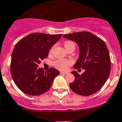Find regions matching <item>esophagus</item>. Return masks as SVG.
I'll use <instances>...</instances> for the list:
<instances>
[{
  "instance_id": "esophagus-1",
  "label": "esophagus",
  "mask_w": 122,
  "mask_h": 122,
  "mask_svg": "<svg viewBox=\"0 0 122 122\" xmlns=\"http://www.w3.org/2000/svg\"><path fill=\"white\" fill-rule=\"evenodd\" d=\"M60 74L62 75H66V74H67V72H62V71H61V72H60Z\"/></svg>"
}]
</instances>
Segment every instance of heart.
<instances>
[{
    "mask_svg": "<svg viewBox=\"0 0 122 122\" xmlns=\"http://www.w3.org/2000/svg\"><path fill=\"white\" fill-rule=\"evenodd\" d=\"M75 46L74 44L71 41H66L64 42V46L66 49H68L70 46ZM54 48V46L51 47L49 51V54H51L53 52ZM72 61L71 60L68 59H59L56 60L53 62V66L58 70H61V71H66L68 70V67L71 65H72Z\"/></svg>",
    "mask_w": 122,
    "mask_h": 122,
    "instance_id": "1",
    "label": "heart"
}]
</instances>
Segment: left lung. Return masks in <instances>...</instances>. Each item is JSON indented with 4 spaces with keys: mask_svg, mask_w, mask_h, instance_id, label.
<instances>
[{
    "mask_svg": "<svg viewBox=\"0 0 122 122\" xmlns=\"http://www.w3.org/2000/svg\"><path fill=\"white\" fill-rule=\"evenodd\" d=\"M76 42L80 49V56L74 66L76 69H84L80 75L71 73L75 80L70 87L76 94L90 96L102 88L110 74L111 62L106 45L102 39L89 32H79L64 35Z\"/></svg>",
    "mask_w": 122,
    "mask_h": 122,
    "instance_id": "left-lung-1",
    "label": "left lung"
}]
</instances>
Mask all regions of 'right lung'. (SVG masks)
Returning a JSON list of instances; mask_svg holds the SVG:
<instances>
[{"instance_id": "1", "label": "right lung", "mask_w": 122, "mask_h": 122, "mask_svg": "<svg viewBox=\"0 0 122 122\" xmlns=\"http://www.w3.org/2000/svg\"><path fill=\"white\" fill-rule=\"evenodd\" d=\"M61 36L62 34L33 33L16 44L12 54L10 73L15 84L24 93L39 96L51 88L60 72L54 68L45 71L38 68V65Z\"/></svg>"}]
</instances>
